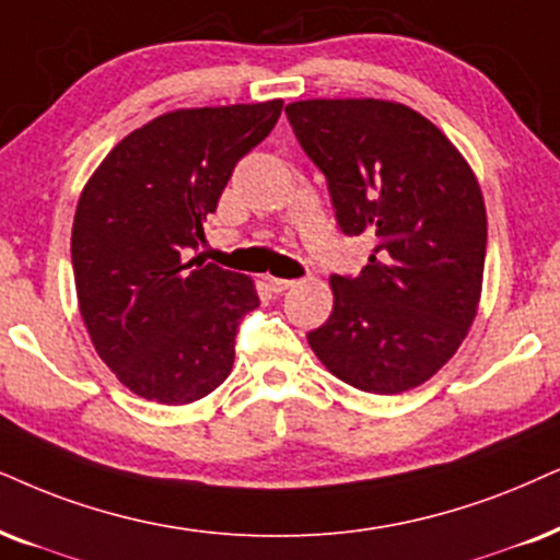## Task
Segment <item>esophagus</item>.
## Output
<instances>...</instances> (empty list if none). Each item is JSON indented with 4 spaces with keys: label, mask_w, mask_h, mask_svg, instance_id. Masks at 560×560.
I'll return each instance as SVG.
<instances>
[{
    "label": "esophagus",
    "mask_w": 560,
    "mask_h": 560,
    "mask_svg": "<svg viewBox=\"0 0 560 560\" xmlns=\"http://www.w3.org/2000/svg\"><path fill=\"white\" fill-rule=\"evenodd\" d=\"M268 287H271V292L281 294V292H287V289H292L294 281L292 279H279V276H268Z\"/></svg>",
    "instance_id": "esophagus-1"
}]
</instances>
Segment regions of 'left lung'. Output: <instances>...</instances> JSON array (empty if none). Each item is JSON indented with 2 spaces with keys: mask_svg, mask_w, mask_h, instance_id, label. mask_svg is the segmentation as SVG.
<instances>
[{
  "mask_svg": "<svg viewBox=\"0 0 560 560\" xmlns=\"http://www.w3.org/2000/svg\"><path fill=\"white\" fill-rule=\"evenodd\" d=\"M287 118L328 180L343 235L377 237L362 273L330 276L332 313L307 341L357 390H413L455 357L476 320L488 235L476 175L408 105L300 101Z\"/></svg>",
  "mask_w": 560,
  "mask_h": 560,
  "instance_id": "left-lung-1",
  "label": "left lung"
}]
</instances>
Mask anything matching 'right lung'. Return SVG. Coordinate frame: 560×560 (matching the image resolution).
<instances>
[{
    "mask_svg": "<svg viewBox=\"0 0 560 560\" xmlns=\"http://www.w3.org/2000/svg\"><path fill=\"white\" fill-rule=\"evenodd\" d=\"M281 108L284 101L165 113L118 141L82 190L72 228L80 313L95 351L139 398L186 406L232 372L256 287L186 253Z\"/></svg>",
    "mask_w": 560,
    "mask_h": 560,
    "instance_id": "obj_1",
    "label": "right lung"
}]
</instances>
